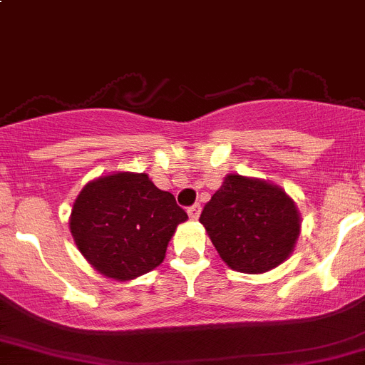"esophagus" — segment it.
Segmentation results:
<instances>
[{
  "instance_id": "34e87169",
  "label": "esophagus",
  "mask_w": 365,
  "mask_h": 365,
  "mask_svg": "<svg viewBox=\"0 0 365 365\" xmlns=\"http://www.w3.org/2000/svg\"><path fill=\"white\" fill-rule=\"evenodd\" d=\"M200 215V206L199 204H193L192 207H188V217L192 218V220H197Z\"/></svg>"
}]
</instances>
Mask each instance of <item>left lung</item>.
<instances>
[{
    "label": "left lung",
    "instance_id": "8db88e82",
    "mask_svg": "<svg viewBox=\"0 0 365 365\" xmlns=\"http://www.w3.org/2000/svg\"><path fill=\"white\" fill-rule=\"evenodd\" d=\"M200 224L225 265L237 272L263 274L294 252L301 213L281 186L229 173L204 206Z\"/></svg>",
    "mask_w": 365,
    "mask_h": 365
}]
</instances>
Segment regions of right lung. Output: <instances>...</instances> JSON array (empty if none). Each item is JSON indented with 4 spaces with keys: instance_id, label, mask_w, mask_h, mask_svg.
Returning <instances> with one entry per match:
<instances>
[{
    "instance_id": "right-lung-1",
    "label": "right lung",
    "mask_w": 365,
    "mask_h": 365,
    "mask_svg": "<svg viewBox=\"0 0 365 365\" xmlns=\"http://www.w3.org/2000/svg\"><path fill=\"white\" fill-rule=\"evenodd\" d=\"M188 220L147 173L114 172L89 180L73 202L69 231L89 265L130 281L161 265L177 225Z\"/></svg>"
}]
</instances>
